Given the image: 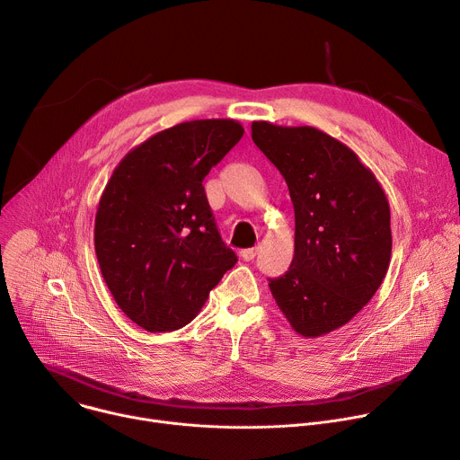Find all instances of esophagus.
<instances>
[{
  "label": "esophagus",
  "mask_w": 460,
  "mask_h": 460,
  "mask_svg": "<svg viewBox=\"0 0 460 460\" xmlns=\"http://www.w3.org/2000/svg\"><path fill=\"white\" fill-rule=\"evenodd\" d=\"M256 252H258V247H249V249H243V251L240 252V256H242L245 261H249V260H252V258L256 256Z\"/></svg>",
  "instance_id": "obj_1"
}]
</instances>
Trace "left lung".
<instances>
[{
  "label": "left lung",
  "mask_w": 460,
  "mask_h": 460,
  "mask_svg": "<svg viewBox=\"0 0 460 460\" xmlns=\"http://www.w3.org/2000/svg\"><path fill=\"white\" fill-rule=\"evenodd\" d=\"M256 147L284 176L295 256L270 289L291 327L313 339L348 323L380 288L391 258L389 204L375 174L314 127L252 121Z\"/></svg>",
  "instance_id": "8db88e82"
}]
</instances>
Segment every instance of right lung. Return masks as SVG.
I'll use <instances>...</instances> for the list:
<instances>
[{"instance_id":"obj_1","label":"right lung","mask_w":460,"mask_h":460,"mask_svg":"<svg viewBox=\"0 0 460 460\" xmlns=\"http://www.w3.org/2000/svg\"><path fill=\"white\" fill-rule=\"evenodd\" d=\"M242 135L234 119L178 123L127 153L107 181L98 264L119 309L151 333L187 325L236 264L202 181Z\"/></svg>"}]
</instances>
